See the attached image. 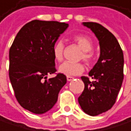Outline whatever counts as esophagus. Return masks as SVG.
<instances>
[{
    "label": "esophagus",
    "mask_w": 131,
    "mask_h": 131,
    "mask_svg": "<svg viewBox=\"0 0 131 131\" xmlns=\"http://www.w3.org/2000/svg\"><path fill=\"white\" fill-rule=\"evenodd\" d=\"M73 79V77H72V76H67V81H72Z\"/></svg>",
    "instance_id": "1"
}]
</instances>
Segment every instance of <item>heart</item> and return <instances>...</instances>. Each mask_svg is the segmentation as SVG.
Returning a JSON list of instances; mask_svg holds the SVG:
<instances>
[{"label": "heart", "instance_id": "b5f03b06", "mask_svg": "<svg viewBox=\"0 0 131 131\" xmlns=\"http://www.w3.org/2000/svg\"><path fill=\"white\" fill-rule=\"evenodd\" d=\"M72 41L82 50L81 53L79 56V59H82L87 65H90L94 59V54L92 52L93 47V40L89 36L79 34L75 35L72 38ZM65 46L61 41H57L53 47V55L54 59L60 62L63 59ZM59 72L67 76H74L83 73L84 67L81 62H64L59 67Z\"/></svg>", "mask_w": 131, "mask_h": 131}]
</instances>
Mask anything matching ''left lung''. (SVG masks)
Segmentation results:
<instances>
[{
    "instance_id": "1",
    "label": "left lung",
    "mask_w": 131,
    "mask_h": 131,
    "mask_svg": "<svg viewBox=\"0 0 131 131\" xmlns=\"http://www.w3.org/2000/svg\"><path fill=\"white\" fill-rule=\"evenodd\" d=\"M83 24L90 28L100 41V57L89 72L93 79L82 76L84 90L78 103L84 112L91 116L109 110L115 103L124 79V54L116 38L97 23Z\"/></svg>"
}]
</instances>
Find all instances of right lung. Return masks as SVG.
<instances>
[{"mask_svg": "<svg viewBox=\"0 0 131 131\" xmlns=\"http://www.w3.org/2000/svg\"><path fill=\"white\" fill-rule=\"evenodd\" d=\"M68 24L32 20L17 33L9 52V77L15 96L25 109L43 114L55 105L66 84V76L56 73L53 47ZM56 73L52 79L46 75Z\"/></svg>", "mask_w": 131, "mask_h": 131, "instance_id": "1", "label": "right lung"}]
</instances>
